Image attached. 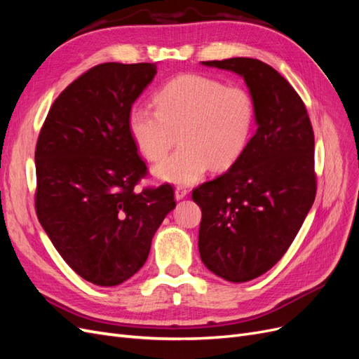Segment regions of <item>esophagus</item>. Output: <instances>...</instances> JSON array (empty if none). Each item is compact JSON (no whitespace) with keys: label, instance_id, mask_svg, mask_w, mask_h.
<instances>
[{"label":"esophagus","instance_id":"obj_1","mask_svg":"<svg viewBox=\"0 0 359 359\" xmlns=\"http://www.w3.org/2000/svg\"><path fill=\"white\" fill-rule=\"evenodd\" d=\"M189 189L187 187H184V186H178L177 189H175V199L177 201H180V199H184L189 194Z\"/></svg>","mask_w":359,"mask_h":359}]
</instances>
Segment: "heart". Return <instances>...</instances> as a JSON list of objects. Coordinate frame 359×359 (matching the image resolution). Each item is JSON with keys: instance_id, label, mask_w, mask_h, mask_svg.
<instances>
[{"instance_id": "obj_1", "label": "heart", "mask_w": 359, "mask_h": 359, "mask_svg": "<svg viewBox=\"0 0 359 359\" xmlns=\"http://www.w3.org/2000/svg\"><path fill=\"white\" fill-rule=\"evenodd\" d=\"M154 104L156 109L133 106L127 124L137 151L149 161L165 157L178 135L181 147L154 169L163 181L191 184L211 166L231 168L253 136L256 106L241 86L182 74L161 86Z\"/></svg>"}]
</instances>
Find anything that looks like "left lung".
<instances>
[{"label":"left lung","mask_w":359,"mask_h":359,"mask_svg":"<svg viewBox=\"0 0 359 359\" xmlns=\"http://www.w3.org/2000/svg\"><path fill=\"white\" fill-rule=\"evenodd\" d=\"M244 78L257 130L231 169L191 193L202 210L199 253L215 276L244 283L283 257L316 198L314 133L306 104L255 58L202 61Z\"/></svg>","instance_id":"obj_1"}]
</instances>
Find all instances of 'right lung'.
Returning <instances> with one entry per match:
<instances>
[{
  "label": "right lung",
  "mask_w": 359,
  "mask_h": 359,
  "mask_svg": "<svg viewBox=\"0 0 359 359\" xmlns=\"http://www.w3.org/2000/svg\"><path fill=\"white\" fill-rule=\"evenodd\" d=\"M156 64L104 62L50 106L36 145V212L67 265L90 283L116 286L144 266L173 187H135L148 175L128 132L132 104Z\"/></svg>",
  "instance_id": "1"
}]
</instances>
